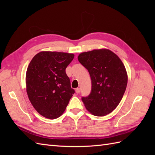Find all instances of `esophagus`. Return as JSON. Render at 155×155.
Segmentation results:
<instances>
[{
  "instance_id": "34e87169",
  "label": "esophagus",
  "mask_w": 155,
  "mask_h": 155,
  "mask_svg": "<svg viewBox=\"0 0 155 155\" xmlns=\"http://www.w3.org/2000/svg\"><path fill=\"white\" fill-rule=\"evenodd\" d=\"M80 91H81V90H80L79 88H76V89H75V92H76V93H77V94L79 93Z\"/></svg>"
}]
</instances>
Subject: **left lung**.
Listing matches in <instances>:
<instances>
[{
  "label": "left lung",
  "instance_id": "left-lung-1",
  "mask_svg": "<svg viewBox=\"0 0 155 155\" xmlns=\"http://www.w3.org/2000/svg\"><path fill=\"white\" fill-rule=\"evenodd\" d=\"M78 60L91 78V93L82 98L84 107L94 116L110 113L120 103L127 88L128 76L123 62L107 48L82 52Z\"/></svg>",
  "mask_w": 155,
  "mask_h": 155
}]
</instances>
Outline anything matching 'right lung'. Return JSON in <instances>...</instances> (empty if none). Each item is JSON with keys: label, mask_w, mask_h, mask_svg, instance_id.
<instances>
[{"label": "right lung", "mask_w": 155, "mask_h": 155, "mask_svg": "<svg viewBox=\"0 0 155 155\" xmlns=\"http://www.w3.org/2000/svg\"><path fill=\"white\" fill-rule=\"evenodd\" d=\"M74 55L42 51L32 58L26 73L27 93L32 106L42 117L54 119L64 113L74 90L65 69Z\"/></svg>", "instance_id": "1"}]
</instances>
